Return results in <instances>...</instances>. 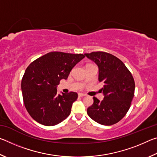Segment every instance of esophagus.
<instances>
[{"label": "esophagus", "instance_id": "esophagus-1", "mask_svg": "<svg viewBox=\"0 0 157 157\" xmlns=\"http://www.w3.org/2000/svg\"><path fill=\"white\" fill-rule=\"evenodd\" d=\"M85 94H81V93H79V94H78V96L79 97H84V96H85Z\"/></svg>", "mask_w": 157, "mask_h": 157}]
</instances>
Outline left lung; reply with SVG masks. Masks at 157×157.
<instances>
[{"label":"left lung","mask_w":157,"mask_h":157,"mask_svg":"<svg viewBox=\"0 0 157 157\" xmlns=\"http://www.w3.org/2000/svg\"><path fill=\"white\" fill-rule=\"evenodd\" d=\"M99 68L98 80L104 84L105 97L102 101L94 97V104L87 109L89 116L103 125H111L126 115L134 95L135 82L124 63L114 55L105 52L84 54Z\"/></svg>","instance_id":"1"}]
</instances>
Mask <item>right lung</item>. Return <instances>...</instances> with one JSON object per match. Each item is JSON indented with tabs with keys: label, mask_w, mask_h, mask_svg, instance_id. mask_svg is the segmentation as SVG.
<instances>
[{
	"label": "right lung",
	"mask_w": 157,
	"mask_h": 157,
	"mask_svg": "<svg viewBox=\"0 0 157 157\" xmlns=\"http://www.w3.org/2000/svg\"><path fill=\"white\" fill-rule=\"evenodd\" d=\"M83 54L50 52L28 66L21 81L23 102L30 116L39 123L53 126L70 115L78 94H57V86L66 79Z\"/></svg>",
	"instance_id": "right-lung-1"
}]
</instances>
